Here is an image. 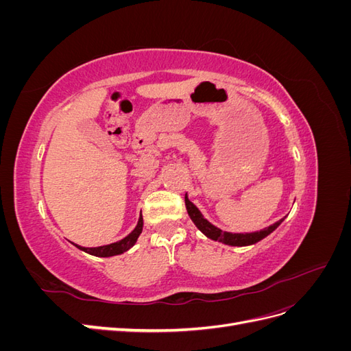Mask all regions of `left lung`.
<instances>
[{"label":"left lung","mask_w":351,"mask_h":351,"mask_svg":"<svg viewBox=\"0 0 351 351\" xmlns=\"http://www.w3.org/2000/svg\"><path fill=\"white\" fill-rule=\"evenodd\" d=\"M184 202H186V209H187V214L190 217V219H192L195 222V226L204 232V234L210 239V240H215V241H221L224 244H228V246H250V244H254L261 241L262 239H265L267 236H269L271 232L277 228L281 222L284 221L280 219L275 222V224L263 228L261 231H253V232H228V231H222L221 228L215 227L214 224H210V222L202 215V212L196 208L195 204H192V202L189 200L187 195L184 197Z\"/></svg>","instance_id":"1"}]
</instances>
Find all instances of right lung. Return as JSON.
<instances>
[{
  "instance_id": "obj_1",
  "label": "right lung",
  "mask_w": 351,
  "mask_h": 351,
  "mask_svg": "<svg viewBox=\"0 0 351 351\" xmlns=\"http://www.w3.org/2000/svg\"><path fill=\"white\" fill-rule=\"evenodd\" d=\"M142 230H143V218L141 214L139 221H137V226L134 227V230L130 232L129 236H125L124 239H121L119 241L111 243V244H105V246H98V247H83V246H79V244H76V243H73V244L77 249L86 252L89 254H93V256L110 258V256H115V254H121V253L129 250L130 247H133L137 239H139Z\"/></svg>"
}]
</instances>
